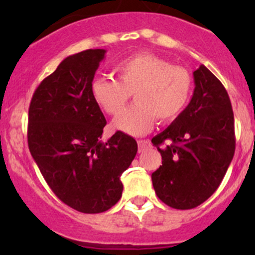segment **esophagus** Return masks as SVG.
I'll list each match as a JSON object with an SVG mask.
<instances>
[{"label":"esophagus","instance_id":"34e87169","mask_svg":"<svg viewBox=\"0 0 255 255\" xmlns=\"http://www.w3.org/2000/svg\"><path fill=\"white\" fill-rule=\"evenodd\" d=\"M149 146V140H138V151L139 153H142V151L145 150L146 148Z\"/></svg>","mask_w":255,"mask_h":255}]
</instances>
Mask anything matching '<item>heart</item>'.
Here are the masks:
<instances>
[{
	"label": "heart",
	"mask_w": 255,
	"mask_h": 255,
	"mask_svg": "<svg viewBox=\"0 0 255 255\" xmlns=\"http://www.w3.org/2000/svg\"><path fill=\"white\" fill-rule=\"evenodd\" d=\"M117 80L97 78L91 82L95 102L107 115L118 116L125 110L130 94L137 104L113 122L117 130L143 135L160 122L175 120L189 102L192 76L181 65L149 51L127 56L115 66Z\"/></svg>",
	"instance_id": "obj_1"
}]
</instances>
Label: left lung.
<instances>
[{"mask_svg":"<svg viewBox=\"0 0 255 255\" xmlns=\"http://www.w3.org/2000/svg\"><path fill=\"white\" fill-rule=\"evenodd\" d=\"M194 81L186 109L151 139L163 159L151 174L154 190L177 210L206 201L220 186L236 149L235 117L226 89L205 65L194 71Z\"/></svg>","mask_w":255,"mask_h":255,"instance_id":"8db88e82","label":"left lung"}]
</instances>
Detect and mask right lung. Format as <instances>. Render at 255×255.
<instances>
[{
    "label": "right lung",
    "mask_w": 255,
    "mask_h": 255,
    "mask_svg": "<svg viewBox=\"0 0 255 255\" xmlns=\"http://www.w3.org/2000/svg\"><path fill=\"white\" fill-rule=\"evenodd\" d=\"M105 49L64 59L34 91L28 146L54 194L84 213L110 210L122 196L121 175L137 154L134 138L118 130L102 142L106 118L91 95Z\"/></svg>",
    "instance_id": "1"
}]
</instances>
